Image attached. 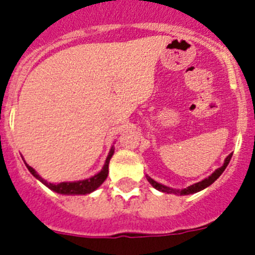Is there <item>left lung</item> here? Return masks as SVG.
<instances>
[{
	"instance_id": "8db88e82",
	"label": "left lung",
	"mask_w": 255,
	"mask_h": 255,
	"mask_svg": "<svg viewBox=\"0 0 255 255\" xmlns=\"http://www.w3.org/2000/svg\"><path fill=\"white\" fill-rule=\"evenodd\" d=\"M231 157H233V154H229L226 157V159H225V163L224 166H221L220 168H217V170L215 171V172L212 173L211 176H208L207 179L202 180V181L197 182V184H193V185L188 186L186 189H181V190H176V189H172V188H168V186L166 185H162V184H159V182L154 181L153 179H150L149 176H147L148 181L150 182V185L153 186V188H155L157 190L162 191V193H173V194H180V195H189V194H194V193H198V191L203 190V189H206L207 186H209L211 184H213V182L216 181V180L218 179V177L221 176V173L224 172L225 168L227 167V164H229L230 159H231Z\"/></svg>"
}]
</instances>
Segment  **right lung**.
Here are the masks:
<instances>
[{
    "instance_id": "add662e5",
    "label": "right lung",
    "mask_w": 255,
    "mask_h": 255,
    "mask_svg": "<svg viewBox=\"0 0 255 255\" xmlns=\"http://www.w3.org/2000/svg\"><path fill=\"white\" fill-rule=\"evenodd\" d=\"M114 147L111 148L110 153H108L107 158H106L105 162V166H103L102 170L100 172L94 175V176L89 177V179H85V180H79V181H71V182H60V184H51V182H47L46 180H43L42 177L35 172V170L33 167H30L25 161V166L28 167V170L30 171V173L33 175L34 177H37L40 182H43L44 185L47 188H49L51 190L56 191L58 194H65V195H84V194H89L92 191L96 190L97 188H100L101 185L103 184L106 179H107V175H108V163H110V159L111 157L114 155Z\"/></svg>"
}]
</instances>
